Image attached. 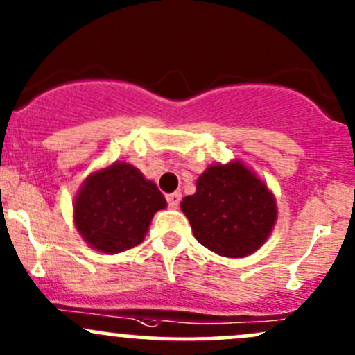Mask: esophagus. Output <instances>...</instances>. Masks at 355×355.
Returning a JSON list of instances; mask_svg holds the SVG:
<instances>
[{
	"instance_id": "esophagus-1",
	"label": "esophagus",
	"mask_w": 355,
	"mask_h": 355,
	"mask_svg": "<svg viewBox=\"0 0 355 355\" xmlns=\"http://www.w3.org/2000/svg\"><path fill=\"white\" fill-rule=\"evenodd\" d=\"M179 201H181V193H171L167 194V205H169V208L176 209L179 207Z\"/></svg>"
}]
</instances>
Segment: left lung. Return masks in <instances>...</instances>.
Returning <instances> with one entry per match:
<instances>
[{"mask_svg": "<svg viewBox=\"0 0 355 355\" xmlns=\"http://www.w3.org/2000/svg\"><path fill=\"white\" fill-rule=\"evenodd\" d=\"M181 209L201 245L223 257H247L264 245L277 220L276 198L243 162L211 164Z\"/></svg>", "mask_w": 355, "mask_h": 355, "instance_id": "8db88e82", "label": "left lung"}]
</instances>
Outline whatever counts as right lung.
Segmentation results:
<instances>
[{"label":"right lung","instance_id":"obj_1","mask_svg":"<svg viewBox=\"0 0 355 355\" xmlns=\"http://www.w3.org/2000/svg\"><path fill=\"white\" fill-rule=\"evenodd\" d=\"M74 225L103 254H118L146 239L152 218L167 207L164 194L128 162H113L85 179L74 198Z\"/></svg>","mask_w":355,"mask_h":355}]
</instances>
